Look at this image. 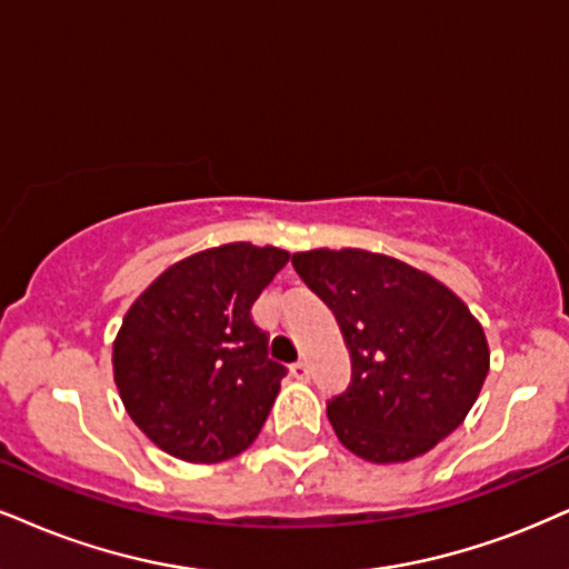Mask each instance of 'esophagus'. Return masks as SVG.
Here are the masks:
<instances>
[{
	"label": "esophagus",
	"mask_w": 569,
	"mask_h": 569,
	"mask_svg": "<svg viewBox=\"0 0 569 569\" xmlns=\"http://www.w3.org/2000/svg\"><path fill=\"white\" fill-rule=\"evenodd\" d=\"M290 375L296 377V380H300V382H308V377H311V369H308L306 361H296L290 367Z\"/></svg>",
	"instance_id": "esophagus-1"
}]
</instances>
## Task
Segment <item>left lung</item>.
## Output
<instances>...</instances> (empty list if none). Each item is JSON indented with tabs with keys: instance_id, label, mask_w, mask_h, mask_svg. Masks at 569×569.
Instances as JSON below:
<instances>
[{
	"instance_id": "8db88e82",
	"label": "left lung",
	"mask_w": 569,
	"mask_h": 569,
	"mask_svg": "<svg viewBox=\"0 0 569 569\" xmlns=\"http://www.w3.org/2000/svg\"><path fill=\"white\" fill-rule=\"evenodd\" d=\"M300 279L338 319L350 385L327 401L340 443L375 465L417 459L478 401L490 350L480 321L446 284L369 250L292 256Z\"/></svg>"
}]
</instances>
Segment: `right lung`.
<instances>
[{"label":"right lung","instance_id":"right-lung-1","mask_svg":"<svg viewBox=\"0 0 569 569\" xmlns=\"http://www.w3.org/2000/svg\"><path fill=\"white\" fill-rule=\"evenodd\" d=\"M290 252L231 242L166 269L113 342V377L134 425L166 453L216 465L242 453L269 417L287 367L250 308Z\"/></svg>","mask_w":569,"mask_h":569}]
</instances>
